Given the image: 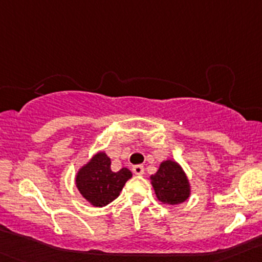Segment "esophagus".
I'll return each mask as SVG.
<instances>
[{"instance_id":"1","label":"esophagus","mask_w":262,"mask_h":262,"mask_svg":"<svg viewBox=\"0 0 262 262\" xmlns=\"http://www.w3.org/2000/svg\"><path fill=\"white\" fill-rule=\"evenodd\" d=\"M133 172L136 173V175H138V176L143 175V173H144V167H143V166H141V165L134 166V167H133Z\"/></svg>"}]
</instances>
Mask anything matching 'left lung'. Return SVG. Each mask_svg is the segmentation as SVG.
Returning <instances> with one entry per match:
<instances>
[{"label": "left lung", "instance_id": "left-lung-1", "mask_svg": "<svg viewBox=\"0 0 262 262\" xmlns=\"http://www.w3.org/2000/svg\"><path fill=\"white\" fill-rule=\"evenodd\" d=\"M156 196L163 204L176 205L190 195V185L180 165L167 160L161 163L155 175L150 176Z\"/></svg>", "mask_w": 262, "mask_h": 262}]
</instances>
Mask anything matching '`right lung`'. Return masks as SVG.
Returning a JSON list of instances; mask_svg holds the SVG:
<instances>
[{"label":"right lung","mask_w":262,"mask_h":262,"mask_svg":"<svg viewBox=\"0 0 262 262\" xmlns=\"http://www.w3.org/2000/svg\"><path fill=\"white\" fill-rule=\"evenodd\" d=\"M132 178L128 168L118 172L112 171V161L100 152L81 168L76 178V185L81 195L94 207H105L120 194L125 182Z\"/></svg>","instance_id":"obj_1"}]
</instances>
